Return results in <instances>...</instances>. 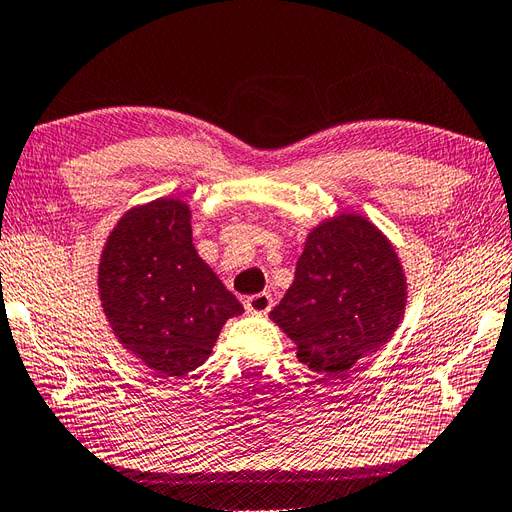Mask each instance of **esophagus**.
I'll return each instance as SVG.
<instances>
[{
    "instance_id": "esophagus-1",
    "label": "esophagus",
    "mask_w": 512,
    "mask_h": 512,
    "mask_svg": "<svg viewBox=\"0 0 512 512\" xmlns=\"http://www.w3.org/2000/svg\"><path fill=\"white\" fill-rule=\"evenodd\" d=\"M244 303H246V310L251 312V314L264 316V314H268L272 310V296L268 292H259V294L248 296Z\"/></svg>"
}]
</instances>
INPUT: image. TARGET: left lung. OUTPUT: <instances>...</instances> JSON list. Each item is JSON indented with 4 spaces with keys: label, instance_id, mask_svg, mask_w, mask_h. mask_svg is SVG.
I'll return each instance as SVG.
<instances>
[{
    "label": "left lung",
    "instance_id": "left-lung-1",
    "mask_svg": "<svg viewBox=\"0 0 512 512\" xmlns=\"http://www.w3.org/2000/svg\"><path fill=\"white\" fill-rule=\"evenodd\" d=\"M406 307L395 248L362 216L316 227L296 261L294 283L270 318L296 342V358L331 377L382 347Z\"/></svg>",
    "mask_w": 512,
    "mask_h": 512
}]
</instances>
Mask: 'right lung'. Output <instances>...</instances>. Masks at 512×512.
Wrapping results in <instances>:
<instances>
[{"mask_svg": "<svg viewBox=\"0 0 512 512\" xmlns=\"http://www.w3.org/2000/svg\"><path fill=\"white\" fill-rule=\"evenodd\" d=\"M98 285L115 336L161 379L198 368L222 325L244 312L198 257L189 209L174 198L137 207L117 222Z\"/></svg>", "mask_w": 512, "mask_h": 512, "instance_id": "1", "label": "right lung"}]
</instances>
